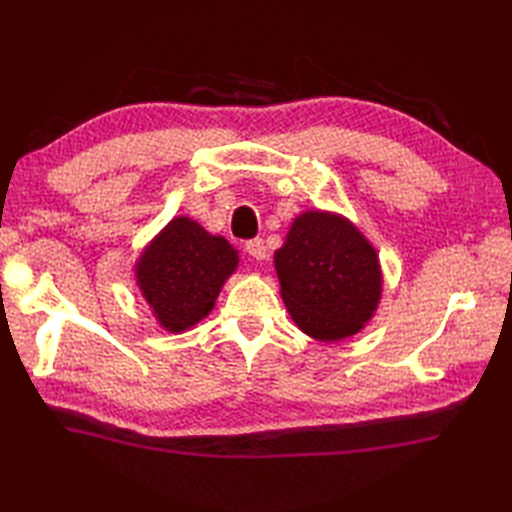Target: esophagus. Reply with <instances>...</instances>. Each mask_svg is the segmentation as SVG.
Masks as SVG:
<instances>
[{"instance_id": "esophagus-1", "label": "esophagus", "mask_w": 512, "mask_h": 512, "mask_svg": "<svg viewBox=\"0 0 512 512\" xmlns=\"http://www.w3.org/2000/svg\"><path fill=\"white\" fill-rule=\"evenodd\" d=\"M246 253L253 257V259H257V262H262V259H266V244H264V239H259V237H255V239H248L246 242Z\"/></svg>"}]
</instances>
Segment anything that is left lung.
<instances>
[{
	"label": "left lung",
	"mask_w": 512,
	"mask_h": 512,
	"mask_svg": "<svg viewBox=\"0 0 512 512\" xmlns=\"http://www.w3.org/2000/svg\"><path fill=\"white\" fill-rule=\"evenodd\" d=\"M281 299L301 332L341 341L374 317L383 273L376 248L343 215L306 211L275 250Z\"/></svg>",
	"instance_id": "left-lung-1"
}]
</instances>
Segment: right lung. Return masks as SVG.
Instances as JSON below:
<instances>
[{"instance_id":"1","label":"right lung","mask_w":512,"mask_h":512,"mask_svg":"<svg viewBox=\"0 0 512 512\" xmlns=\"http://www.w3.org/2000/svg\"><path fill=\"white\" fill-rule=\"evenodd\" d=\"M237 264V250L222 235H211L182 215L173 217L138 257L136 284L156 321L178 334L213 310Z\"/></svg>"}]
</instances>
